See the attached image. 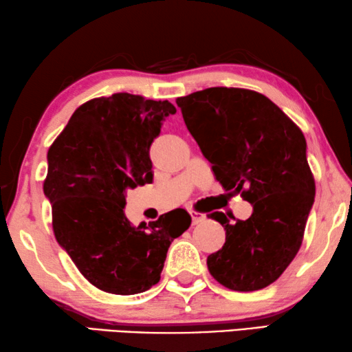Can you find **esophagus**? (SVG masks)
Masks as SVG:
<instances>
[{"instance_id":"34e87169","label":"esophagus","mask_w":352,"mask_h":352,"mask_svg":"<svg viewBox=\"0 0 352 352\" xmlns=\"http://www.w3.org/2000/svg\"><path fill=\"white\" fill-rule=\"evenodd\" d=\"M190 215H192V223L193 224H198L206 218L204 214H201V212H197V210H190Z\"/></svg>"}]
</instances>
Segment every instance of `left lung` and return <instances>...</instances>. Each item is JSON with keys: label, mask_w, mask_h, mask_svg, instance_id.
<instances>
[{"label": "left lung", "mask_w": 352, "mask_h": 352, "mask_svg": "<svg viewBox=\"0 0 352 352\" xmlns=\"http://www.w3.org/2000/svg\"><path fill=\"white\" fill-rule=\"evenodd\" d=\"M176 104L217 181L252 206L248 220L209 215L226 241L207 257V268L230 290L265 289L298 254L315 199L302 131L254 90L210 87Z\"/></svg>", "instance_id": "8db88e82"}]
</instances>
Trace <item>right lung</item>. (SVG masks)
<instances>
[{"instance_id": "add662e5", "label": "right lung", "mask_w": 352, "mask_h": 352, "mask_svg": "<svg viewBox=\"0 0 352 352\" xmlns=\"http://www.w3.org/2000/svg\"><path fill=\"white\" fill-rule=\"evenodd\" d=\"M176 113L168 101L113 94L79 106L48 149L45 197L57 243L91 285L135 295L160 280L171 241L192 217L175 209L146 226L124 215L128 188L153 182L149 146L162 122Z\"/></svg>"}]
</instances>
